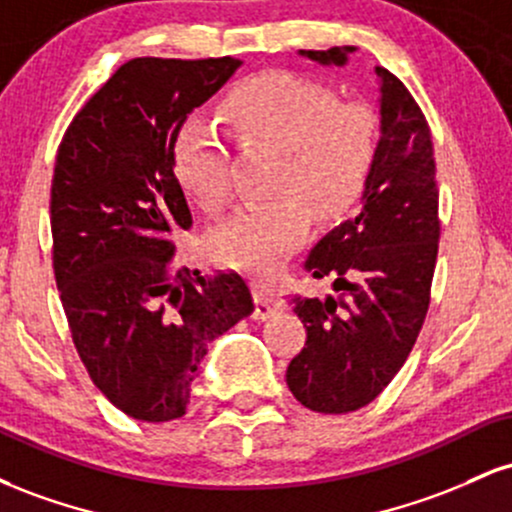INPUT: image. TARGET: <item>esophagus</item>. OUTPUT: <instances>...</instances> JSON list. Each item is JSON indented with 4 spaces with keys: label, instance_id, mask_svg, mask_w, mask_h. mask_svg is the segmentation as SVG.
Returning <instances> with one entry per match:
<instances>
[{
    "label": "esophagus",
    "instance_id": "1",
    "mask_svg": "<svg viewBox=\"0 0 512 512\" xmlns=\"http://www.w3.org/2000/svg\"><path fill=\"white\" fill-rule=\"evenodd\" d=\"M252 298H255V313H252L255 320H267L276 310H281L279 296L264 284H252Z\"/></svg>",
    "mask_w": 512,
    "mask_h": 512
}]
</instances>
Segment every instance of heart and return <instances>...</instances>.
Instances as JSON below:
<instances>
[{"label": "heart", "mask_w": 512, "mask_h": 512, "mask_svg": "<svg viewBox=\"0 0 512 512\" xmlns=\"http://www.w3.org/2000/svg\"><path fill=\"white\" fill-rule=\"evenodd\" d=\"M228 129L243 144L281 154L272 202L250 204L209 238L211 255L228 267L269 276L317 219H337L361 199L378 154V115L361 101L339 103L325 84L274 72L250 81L223 108ZM175 178L209 214L231 199L228 146L207 117H190L173 146Z\"/></svg>", "instance_id": "b5f03b06"}]
</instances>
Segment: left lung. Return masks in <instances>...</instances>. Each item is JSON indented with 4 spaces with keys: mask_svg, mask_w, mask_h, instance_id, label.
Here are the masks:
<instances>
[{
    "mask_svg": "<svg viewBox=\"0 0 512 512\" xmlns=\"http://www.w3.org/2000/svg\"><path fill=\"white\" fill-rule=\"evenodd\" d=\"M354 45L303 50L342 64ZM380 76L378 154L361 214L310 250L305 272L332 281L334 296H291L305 325V346L286 383L303 407L349 414L373 402L414 349L438 257L440 219L431 129L407 86L385 67Z\"/></svg>",
    "mask_w": 512,
    "mask_h": 512,
    "instance_id": "obj_1",
    "label": "left lung"
}]
</instances>
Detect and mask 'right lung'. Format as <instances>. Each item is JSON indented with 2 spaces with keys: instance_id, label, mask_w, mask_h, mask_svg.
Segmentation results:
<instances>
[{
  "instance_id": "right-lung-1",
  "label": "right lung",
  "mask_w": 512,
  "mask_h": 512,
  "mask_svg": "<svg viewBox=\"0 0 512 512\" xmlns=\"http://www.w3.org/2000/svg\"><path fill=\"white\" fill-rule=\"evenodd\" d=\"M238 67L236 57L129 60L57 149L52 267L72 342L93 385L146 424L185 414L207 346L255 308L240 274L175 267V236L192 226L175 137Z\"/></svg>"
}]
</instances>
